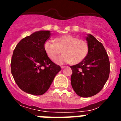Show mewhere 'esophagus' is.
<instances>
[{"mask_svg": "<svg viewBox=\"0 0 121 121\" xmlns=\"http://www.w3.org/2000/svg\"><path fill=\"white\" fill-rule=\"evenodd\" d=\"M65 66H61V68H62V69H63V68H65Z\"/></svg>", "mask_w": 121, "mask_h": 121, "instance_id": "obj_1", "label": "esophagus"}]
</instances>
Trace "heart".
Instances as JSON below:
<instances>
[{
	"label": "heart",
	"instance_id": "b5f03b06",
	"mask_svg": "<svg viewBox=\"0 0 121 121\" xmlns=\"http://www.w3.org/2000/svg\"><path fill=\"white\" fill-rule=\"evenodd\" d=\"M48 40L45 42L43 48L46 54L51 60H54L60 54L62 50L64 54L57 57L55 62L59 65L81 62L86 57L88 52L86 42L70 35H63L55 39Z\"/></svg>",
	"mask_w": 121,
	"mask_h": 121
}]
</instances>
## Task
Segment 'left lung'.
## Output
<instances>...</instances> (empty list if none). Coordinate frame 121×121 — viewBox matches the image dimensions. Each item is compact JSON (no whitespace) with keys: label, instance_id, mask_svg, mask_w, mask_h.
<instances>
[{"label":"left lung","instance_id":"8db88e82","mask_svg":"<svg viewBox=\"0 0 121 121\" xmlns=\"http://www.w3.org/2000/svg\"><path fill=\"white\" fill-rule=\"evenodd\" d=\"M86 40L88 52L84 60L70 67L71 84L76 93L88 98L100 91L108 79L110 61L103 45L93 35L88 34Z\"/></svg>","mask_w":121,"mask_h":121}]
</instances>
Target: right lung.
Returning <instances> with one entry per match:
<instances>
[{
  "label": "right lung",
  "mask_w": 121,
  "mask_h": 121,
  "mask_svg": "<svg viewBox=\"0 0 121 121\" xmlns=\"http://www.w3.org/2000/svg\"><path fill=\"white\" fill-rule=\"evenodd\" d=\"M51 34L50 31L35 32L22 39L14 50L11 74L19 88L26 93L44 94L61 70L48 57L43 48Z\"/></svg>",
  "instance_id": "add662e5"
}]
</instances>
